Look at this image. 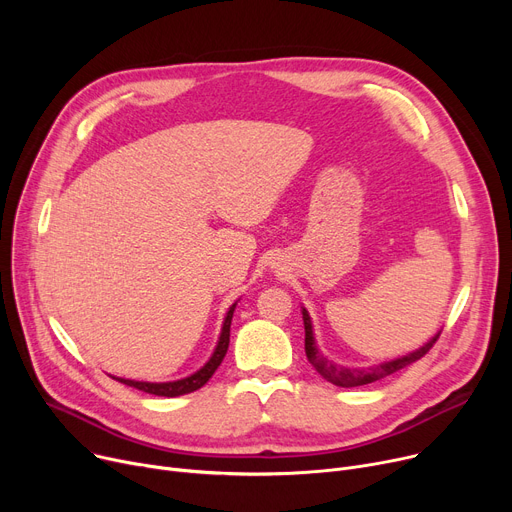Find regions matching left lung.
Masks as SVG:
<instances>
[{
    "label": "left lung",
    "instance_id": "obj_1",
    "mask_svg": "<svg viewBox=\"0 0 512 512\" xmlns=\"http://www.w3.org/2000/svg\"><path fill=\"white\" fill-rule=\"evenodd\" d=\"M303 321H305V353H307V359L309 363L315 367V371L321 375V378L328 380L330 384L334 386H340V388H357V386H365V384H371V382H378L382 378H386V375H392L400 369H405L407 365L419 361L423 355L429 353V348H432L436 344V340L440 338V332L432 338L427 340L421 348H417V351L409 353V355H402L398 359H392V361H386V363H380L375 367H367V369H353V367H342V365H336L334 361H330L328 357L321 355V351L315 344V336H313V324H311V317L307 313V309H303Z\"/></svg>",
    "mask_w": 512,
    "mask_h": 512
}]
</instances>
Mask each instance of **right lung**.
Listing matches in <instances>:
<instances>
[{"label":"right lung","mask_w":512,"mask_h":512,"mask_svg":"<svg viewBox=\"0 0 512 512\" xmlns=\"http://www.w3.org/2000/svg\"><path fill=\"white\" fill-rule=\"evenodd\" d=\"M234 309H236V303L228 309L226 313V319H224V326H222V334H220V340H218V346H215L213 355L209 357V361L195 373L188 375V378H182V380H176V382H137V380H124V378H114L126 386H132L137 390H143L147 394H155V396H168V398H174V396H182V394H188V392H195L199 390L201 386H205L209 382L211 375L215 373V369L220 367V363L224 361L226 353H228V344H230V324H232V315H234Z\"/></svg>","instance_id":"1"}]
</instances>
